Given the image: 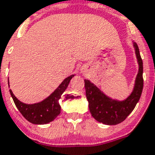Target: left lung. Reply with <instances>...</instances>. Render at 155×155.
Segmentation results:
<instances>
[{"label": "left lung", "instance_id": "obj_1", "mask_svg": "<svg viewBox=\"0 0 155 155\" xmlns=\"http://www.w3.org/2000/svg\"><path fill=\"white\" fill-rule=\"evenodd\" d=\"M134 47L139 62V73L136 77L134 90L126 100L118 101L111 99L89 80H85V93L89 101V112L98 122L107 125L118 124L128 116L139 101L143 88V66L139 47L135 43H134Z\"/></svg>", "mask_w": 155, "mask_h": 155}]
</instances>
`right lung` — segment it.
Here are the masks:
<instances>
[{"mask_svg": "<svg viewBox=\"0 0 155 155\" xmlns=\"http://www.w3.org/2000/svg\"><path fill=\"white\" fill-rule=\"evenodd\" d=\"M74 76V74L66 78L61 83V85L54 91V93H52V94L39 103L27 104L20 101L14 96L11 89H9L10 94L13 99L16 108L27 120L34 124H45L53 121L60 114L61 106L58 103V101Z\"/></svg>", "mask_w": 155, "mask_h": 155, "instance_id": "obj_1", "label": "right lung"}]
</instances>
